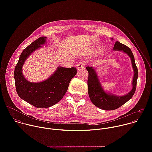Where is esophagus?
<instances>
[{"mask_svg":"<svg viewBox=\"0 0 152 152\" xmlns=\"http://www.w3.org/2000/svg\"><path fill=\"white\" fill-rule=\"evenodd\" d=\"M85 67V64L83 62H77L76 64V68L77 69H81Z\"/></svg>","mask_w":152,"mask_h":152,"instance_id":"esophagus-1","label":"esophagus"}]
</instances>
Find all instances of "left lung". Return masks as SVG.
<instances>
[{"instance_id":"left-lung-1","label":"left lung","mask_w":152,"mask_h":152,"mask_svg":"<svg viewBox=\"0 0 152 152\" xmlns=\"http://www.w3.org/2000/svg\"><path fill=\"white\" fill-rule=\"evenodd\" d=\"M111 39H113L112 38ZM113 50L121 51L126 53L131 60L134 75L132 82V89L127 94L124 96H117L110 92H106L102 87L95 69L93 67H86L88 72V91L90 100L96 106L106 111L116 110L132 97L136 90L137 82L138 77V69L135 64V58L130 48L122 43L116 41Z\"/></svg>"}]
</instances>
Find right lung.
I'll list each match as a JSON object with an SVG mask.
<instances>
[{
	"instance_id": "obj_1",
	"label": "right lung",
	"mask_w": 152,
	"mask_h": 152,
	"mask_svg": "<svg viewBox=\"0 0 152 152\" xmlns=\"http://www.w3.org/2000/svg\"><path fill=\"white\" fill-rule=\"evenodd\" d=\"M47 37H41L32 42L21 53L14 70L17 93L21 99L38 108L50 107L59 102L66 93L70 82L77 73L75 67L59 66L46 80L31 82L23 76L22 67L27 58L36 50L45 45Z\"/></svg>"
}]
</instances>
